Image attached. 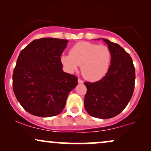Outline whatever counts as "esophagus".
Wrapping results in <instances>:
<instances>
[{
    "label": "esophagus",
    "instance_id": "obj_1",
    "mask_svg": "<svg viewBox=\"0 0 151 151\" xmlns=\"http://www.w3.org/2000/svg\"><path fill=\"white\" fill-rule=\"evenodd\" d=\"M83 82H84V81L81 80V79H78V83H79V84H83Z\"/></svg>",
    "mask_w": 151,
    "mask_h": 151
}]
</instances>
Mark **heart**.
<instances>
[{"label": "heart", "instance_id": "obj_1", "mask_svg": "<svg viewBox=\"0 0 151 151\" xmlns=\"http://www.w3.org/2000/svg\"><path fill=\"white\" fill-rule=\"evenodd\" d=\"M111 52L107 46L89 42L76 43L70 50V55H62L61 61L70 72L81 66L82 76L87 80L101 79L108 72Z\"/></svg>", "mask_w": 151, "mask_h": 151}]
</instances>
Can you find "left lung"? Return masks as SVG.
<instances>
[{"label": "left lung", "mask_w": 151, "mask_h": 151, "mask_svg": "<svg viewBox=\"0 0 151 151\" xmlns=\"http://www.w3.org/2000/svg\"><path fill=\"white\" fill-rule=\"evenodd\" d=\"M102 40L111 52V65L99 81L84 82L87 89L84 108L91 116L105 119L116 116L126 108L132 97L136 75L129 54L116 43Z\"/></svg>", "instance_id": "left-lung-1"}]
</instances>
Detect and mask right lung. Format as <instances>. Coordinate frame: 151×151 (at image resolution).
I'll use <instances>...</instances> for the list:
<instances>
[{
	"label": "right lung",
	"instance_id": "1",
	"mask_svg": "<svg viewBox=\"0 0 151 151\" xmlns=\"http://www.w3.org/2000/svg\"><path fill=\"white\" fill-rule=\"evenodd\" d=\"M69 41L40 38L20 52L13 74L15 97L26 111L40 117L58 115L77 77L62 70L61 55Z\"/></svg>",
	"mask_w": 151,
	"mask_h": 151
}]
</instances>
